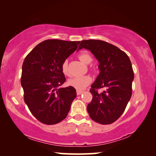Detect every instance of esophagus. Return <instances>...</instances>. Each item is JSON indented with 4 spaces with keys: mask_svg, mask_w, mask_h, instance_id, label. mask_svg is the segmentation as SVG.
Returning <instances> with one entry per match:
<instances>
[{
    "mask_svg": "<svg viewBox=\"0 0 156 156\" xmlns=\"http://www.w3.org/2000/svg\"><path fill=\"white\" fill-rule=\"evenodd\" d=\"M83 93V91H80V90H77V91H76V94H77L78 96L82 94Z\"/></svg>",
    "mask_w": 156,
    "mask_h": 156,
    "instance_id": "esophagus-1",
    "label": "esophagus"
}]
</instances>
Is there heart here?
Instances as JSON below:
<instances>
[{"instance_id": "heart-1", "label": "heart", "mask_w": 156, "mask_h": 156, "mask_svg": "<svg viewBox=\"0 0 156 156\" xmlns=\"http://www.w3.org/2000/svg\"><path fill=\"white\" fill-rule=\"evenodd\" d=\"M78 58L80 59L81 62H83L84 64H89L92 60L91 56L89 55L87 52L83 51L79 54ZM61 70L62 72L65 75L68 76L69 74L68 69V61L65 60L63 61L61 65ZM92 78L90 76L85 75V76H76L73 78H71L68 80V84L72 87L75 88L78 90H83L86 87H87L89 84L91 83Z\"/></svg>"}]
</instances>
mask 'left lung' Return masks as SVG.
I'll return each instance as SVG.
<instances>
[{
    "instance_id": "8db88e82",
    "label": "left lung",
    "mask_w": 156,
    "mask_h": 156,
    "mask_svg": "<svg viewBox=\"0 0 156 156\" xmlns=\"http://www.w3.org/2000/svg\"><path fill=\"white\" fill-rule=\"evenodd\" d=\"M83 48L89 50L98 60L100 70L91 86L93 99L87 112L95 122L109 125L120 117L131 97L134 78L131 62L125 52L107 42L82 41L78 49ZM100 88L106 90L98 93L97 89Z\"/></svg>"
}]
</instances>
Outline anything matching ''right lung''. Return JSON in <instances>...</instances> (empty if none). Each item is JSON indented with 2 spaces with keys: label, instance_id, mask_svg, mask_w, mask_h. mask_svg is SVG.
I'll use <instances>...</instances> for the list:
<instances>
[{
  "label": "right lung",
  "instance_id": "1",
  "mask_svg": "<svg viewBox=\"0 0 156 156\" xmlns=\"http://www.w3.org/2000/svg\"><path fill=\"white\" fill-rule=\"evenodd\" d=\"M79 43L80 41L46 40L25 57L20 80L24 100L31 113L42 123H58L69 112L76 91L71 86L60 87L66 80L61 65Z\"/></svg>",
  "mask_w": 156,
  "mask_h": 156
}]
</instances>
